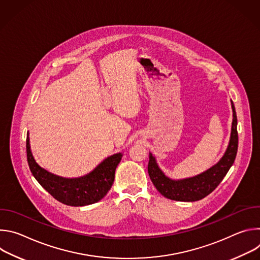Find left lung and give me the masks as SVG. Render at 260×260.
<instances>
[{
	"instance_id": "8db88e82",
	"label": "left lung",
	"mask_w": 260,
	"mask_h": 260,
	"mask_svg": "<svg viewBox=\"0 0 260 260\" xmlns=\"http://www.w3.org/2000/svg\"><path fill=\"white\" fill-rule=\"evenodd\" d=\"M233 108V124L232 134L228 149L222 158L208 171L191 178L182 180H172L167 177L159 169L155 157L149 153L148 162V174L156 189L167 199L179 202H196L210 194L220 182L223 180L229 170L235 162L238 151V131H237V114L235 105L232 102Z\"/></svg>"
}]
</instances>
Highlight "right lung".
Wrapping results in <instances>:
<instances>
[{"label": "right lung", "instance_id": "1", "mask_svg": "<svg viewBox=\"0 0 260 260\" xmlns=\"http://www.w3.org/2000/svg\"><path fill=\"white\" fill-rule=\"evenodd\" d=\"M26 157L29 170L41 186L55 200L74 207H82L101 201L114 182L115 170L122 154L116 153L106 158L91 173L80 178H62L42 169L32 157L26 136Z\"/></svg>", "mask_w": 260, "mask_h": 260}]
</instances>
